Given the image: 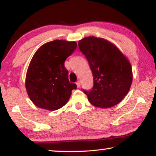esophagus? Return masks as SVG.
I'll list each match as a JSON object with an SVG mask.
<instances>
[{
  "label": "esophagus",
  "mask_w": 156,
  "mask_h": 156,
  "mask_svg": "<svg viewBox=\"0 0 156 156\" xmlns=\"http://www.w3.org/2000/svg\"><path fill=\"white\" fill-rule=\"evenodd\" d=\"M76 87H77L78 88H80V86H81V83H80V81H78L76 83Z\"/></svg>",
  "instance_id": "esophagus-1"
}]
</instances>
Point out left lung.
<instances>
[{
	"label": "left lung",
	"mask_w": 156,
	"mask_h": 156,
	"mask_svg": "<svg viewBox=\"0 0 156 156\" xmlns=\"http://www.w3.org/2000/svg\"><path fill=\"white\" fill-rule=\"evenodd\" d=\"M93 73L94 86L85 91L95 107L108 108L119 104L127 95L133 81L132 67L120 50L103 38L87 37L79 41Z\"/></svg>",
	"instance_id": "left-lung-1"
}]
</instances>
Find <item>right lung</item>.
Returning <instances> with one entry per match:
<instances>
[{"mask_svg":"<svg viewBox=\"0 0 156 156\" xmlns=\"http://www.w3.org/2000/svg\"><path fill=\"white\" fill-rule=\"evenodd\" d=\"M76 46L75 41L55 40L36 51L25 77L27 95L35 106L56 111L67 103L76 86L69 81L64 62Z\"/></svg>","mask_w":156,"mask_h":156,"instance_id":"right-lung-1","label":"right lung"}]
</instances>
